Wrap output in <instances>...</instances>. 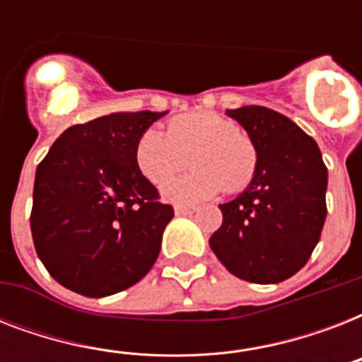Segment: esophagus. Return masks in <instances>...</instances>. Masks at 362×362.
Here are the masks:
<instances>
[{
    "mask_svg": "<svg viewBox=\"0 0 362 362\" xmlns=\"http://www.w3.org/2000/svg\"><path fill=\"white\" fill-rule=\"evenodd\" d=\"M197 210V206H189V204H176L175 206V212L178 216H187V214H193Z\"/></svg>",
    "mask_w": 362,
    "mask_h": 362,
    "instance_id": "1",
    "label": "esophagus"
}]
</instances>
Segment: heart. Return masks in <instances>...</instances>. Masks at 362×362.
I'll use <instances>...</instances> for the list:
<instances>
[{"instance_id":"obj_1","label":"heart","mask_w":362,"mask_h":362,"mask_svg":"<svg viewBox=\"0 0 362 362\" xmlns=\"http://www.w3.org/2000/svg\"><path fill=\"white\" fill-rule=\"evenodd\" d=\"M192 159L187 175L170 181V175ZM135 165L161 193L175 203H197L218 195L221 189L238 193L255 178L259 148L253 136L238 124L214 110H193L175 116L167 133L148 127L135 142Z\"/></svg>"}]
</instances>
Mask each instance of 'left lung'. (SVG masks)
Wrapping results in <instances>:
<instances>
[{
	"mask_svg": "<svg viewBox=\"0 0 362 362\" xmlns=\"http://www.w3.org/2000/svg\"><path fill=\"white\" fill-rule=\"evenodd\" d=\"M253 136L259 167L237 199L220 204L210 247L231 274L278 284L308 263L327 218V167L317 142L267 107L227 110Z\"/></svg>",
	"mask_w": 362,
	"mask_h": 362,
	"instance_id": "1",
	"label": "left lung"
}]
</instances>
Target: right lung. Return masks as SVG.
I'll return each mask as SVG.
<instances>
[{
	"label": "right lung",
	"instance_id": "obj_1",
	"mask_svg": "<svg viewBox=\"0 0 362 362\" xmlns=\"http://www.w3.org/2000/svg\"><path fill=\"white\" fill-rule=\"evenodd\" d=\"M167 112H115L71 125L35 173L30 226L54 280L84 297L135 286L175 210L135 165V142Z\"/></svg>",
	"mask_w": 362,
	"mask_h": 362
}]
</instances>
